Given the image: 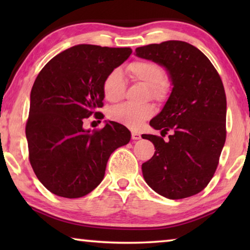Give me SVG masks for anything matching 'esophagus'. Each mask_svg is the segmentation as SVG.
I'll list each match as a JSON object with an SVG mask.
<instances>
[{
  "instance_id": "34e87169",
  "label": "esophagus",
  "mask_w": 250,
  "mask_h": 250,
  "mask_svg": "<svg viewBox=\"0 0 250 250\" xmlns=\"http://www.w3.org/2000/svg\"><path fill=\"white\" fill-rule=\"evenodd\" d=\"M131 137H132L133 140H139V139H141V134L137 132V131H132L131 132Z\"/></svg>"
}]
</instances>
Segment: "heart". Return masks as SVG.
I'll return each instance as SVG.
<instances>
[{
    "instance_id": "1",
    "label": "heart",
    "mask_w": 250,
    "mask_h": 250,
    "mask_svg": "<svg viewBox=\"0 0 250 250\" xmlns=\"http://www.w3.org/2000/svg\"><path fill=\"white\" fill-rule=\"evenodd\" d=\"M130 77L134 82L142 83L150 87L151 96L155 99H164L167 95L166 71L158 62L149 59H138L126 66ZM125 91V83L119 70H112L105 76L103 83L104 99L109 103H118L122 99ZM154 113L153 105L150 104H134L130 103L122 104L113 108L109 113L110 119L131 128H138Z\"/></svg>"
}]
</instances>
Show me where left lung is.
Masks as SVG:
<instances>
[{"label":"left lung","instance_id":"8db88e82","mask_svg":"<svg viewBox=\"0 0 250 250\" xmlns=\"http://www.w3.org/2000/svg\"><path fill=\"white\" fill-rule=\"evenodd\" d=\"M137 56L163 65L173 89L166 105L150 121L159 135L142 134L154 145L142 164L143 177L156 193L170 200L200 193L216 171L226 140V95L221 76L200 49L167 41L135 49Z\"/></svg>","mask_w":250,"mask_h":250}]
</instances>
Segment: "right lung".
<instances>
[{
    "label": "right lung",
    "instance_id": "obj_1",
    "mask_svg": "<svg viewBox=\"0 0 250 250\" xmlns=\"http://www.w3.org/2000/svg\"><path fill=\"white\" fill-rule=\"evenodd\" d=\"M132 53L130 47L77 45L50 59L31 91L25 126L28 160L37 179L55 195H87L104 176L110 154L129 143L130 131L115 121L83 129L104 107L103 83Z\"/></svg>",
    "mask_w": 250,
    "mask_h": 250
}]
</instances>
